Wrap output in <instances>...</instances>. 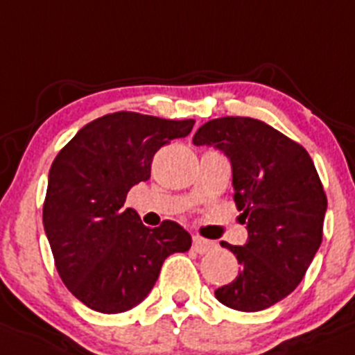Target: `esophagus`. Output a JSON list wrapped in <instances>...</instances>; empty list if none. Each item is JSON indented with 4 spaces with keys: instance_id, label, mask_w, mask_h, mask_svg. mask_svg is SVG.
<instances>
[{
    "instance_id": "34e87169",
    "label": "esophagus",
    "mask_w": 355,
    "mask_h": 355,
    "mask_svg": "<svg viewBox=\"0 0 355 355\" xmlns=\"http://www.w3.org/2000/svg\"><path fill=\"white\" fill-rule=\"evenodd\" d=\"M214 248L216 244L212 241H207V239L202 237H193V245H191V249H193L195 252H198V254H207V252L212 251Z\"/></svg>"
}]
</instances>
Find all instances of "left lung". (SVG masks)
<instances>
[{"label": "left lung", "mask_w": 355, "mask_h": 355, "mask_svg": "<svg viewBox=\"0 0 355 355\" xmlns=\"http://www.w3.org/2000/svg\"><path fill=\"white\" fill-rule=\"evenodd\" d=\"M193 144L230 158L234 200L249 234L244 245L221 242L241 270L216 298L241 312L268 309L295 291L322 242L327 198L315 165L302 144L248 116L209 120Z\"/></svg>", "instance_id": "8db88e82"}]
</instances>
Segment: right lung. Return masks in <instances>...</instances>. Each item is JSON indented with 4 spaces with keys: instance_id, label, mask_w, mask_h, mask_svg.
<instances>
[{
    "instance_id": "obj_1",
    "label": "right lung",
    "mask_w": 355,
    "mask_h": 355,
    "mask_svg": "<svg viewBox=\"0 0 355 355\" xmlns=\"http://www.w3.org/2000/svg\"><path fill=\"white\" fill-rule=\"evenodd\" d=\"M193 125L116 111L87 123L53 160L43 226L60 279L89 309H132L151 291L165 258L191 248L181 225L165 219L148 228L123 204L134 184L150 180L155 153Z\"/></svg>"
}]
</instances>
